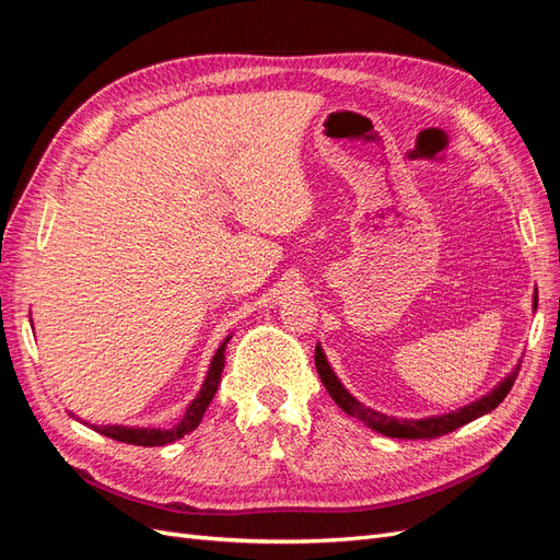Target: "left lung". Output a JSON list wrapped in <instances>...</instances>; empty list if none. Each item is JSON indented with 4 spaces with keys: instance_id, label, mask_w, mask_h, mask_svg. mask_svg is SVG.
<instances>
[{
    "instance_id": "left-lung-1",
    "label": "left lung",
    "mask_w": 560,
    "mask_h": 560,
    "mask_svg": "<svg viewBox=\"0 0 560 560\" xmlns=\"http://www.w3.org/2000/svg\"><path fill=\"white\" fill-rule=\"evenodd\" d=\"M533 308H537V292L533 296ZM315 366H317V374H319L322 383H325L331 399L338 406H341V409L348 416L362 420L366 428L376 430L385 436H393V439H434V436H442V434H448L457 428H463V425H467V422L493 411L495 406L506 395H510V389H512V385L518 376L521 362L512 369V374H506L493 389H490V393H486L477 401H471V404L463 406V409H457V411L442 413V416H428V418H395V416H387V413L369 409V406H364L360 399H354L343 387V383L338 381V376L334 374V369L329 366L327 354H325V350H322L319 343L315 346Z\"/></svg>"
}]
</instances>
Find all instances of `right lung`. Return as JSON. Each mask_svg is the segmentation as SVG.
<instances>
[{"label":"right lung","instance_id":"obj_1","mask_svg":"<svg viewBox=\"0 0 560 560\" xmlns=\"http://www.w3.org/2000/svg\"><path fill=\"white\" fill-rule=\"evenodd\" d=\"M231 341V334L224 338L222 346L217 348L214 358L210 362L208 369V376L202 381L200 393L196 395V399L189 404V409H186L184 418L177 422L173 428H126V425H91L95 432L105 434L109 439H116V442H124V444H135V446H165V444H173L177 439H182L184 434H189L198 428V422L202 420V413L208 411L210 401L217 395V387L219 381H222V371H224V352H226V343ZM74 416V413H70ZM81 420V418H77ZM83 422V420H81ZM83 425H89V422H83Z\"/></svg>","mask_w":560,"mask_h":560}]
</instances>
